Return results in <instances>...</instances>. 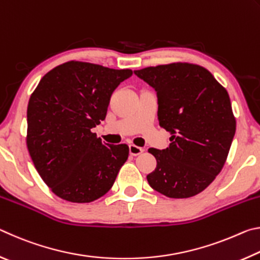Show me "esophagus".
<instances>
[{
  "mask_svg": "<svg viewBox=\"0 0 260 260\" xmlns=\"http://www.w3.org/2000/svg\"><path fill=\"white\" fill-rule=\"evenodd\" d=\"M143 152V149L140 148V147H136L134 144H131L129 146V155L132 156H138L140 153Z\"/></svg>",
  "mask_w": 260,
  "mask_h": 260,
  "instance_id": "1",
  "label": "esophagus"
}]
</instances>
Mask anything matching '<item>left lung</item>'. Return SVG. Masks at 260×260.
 <instances>
[{"label":"left lung","mask_w":260,"mask_h":260,"mask_svg":"<svg viewBox=\"0 0 260 260\" xmlns=\"http://www.w3.org/2000/svg\"><path fill=\"white\" fill-rule=\"evenodd\" d=\"M134 74L156 90L159 126L171 134L169 148L149 149L157 160L149 184L171 199L197 195L220 173L234 139L230 95L195 64L158 65Z\"/></svg>","instance_id":"left-lung-1"}]
</instances>
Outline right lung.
<instances>
[{
  "label": "right lung",
  "mask_w": 260,
  "mask_h": 260,
  "mask_svg": "<svg viewBox=\"0 0 260 260\" xmlns=\"http://www.w3.org/2000/svg\"><path fill=\"white\" fill-rule=\"evenodd\" d=\"M133 72L68 61L43 77L27 107V148L52 192L89 203L113 186L128 158L126 144H108L91 133L105 119L113 90Z\"/></svg>",
  "instance_id": "right-lung-1"
}]
</instances>
